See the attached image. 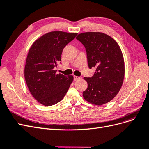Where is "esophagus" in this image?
Returning a JSON list of instances; mask_svg holds the SVG:
<instances>
[{
	"label": "esophagus",
	"mask_w": 149,
	"mask_h": 149,
	"mask_svg": "<svg viewBox=\"0 0 149 149\" xmlns=\"http://www.w3.org/2000/svg\"><path fill=\"white\" fill-rule=\"evenodd\" d=\"M81 79V77H79V76H74V81H77L79 79Z\"/></svg>",
	"instance_id": "34e87169"
}]
</instances>
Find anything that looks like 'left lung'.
<instances>
[{
  "instance_id": "1",
  "label": "left lung",
  "mask_w": 149,
  "mask_h": 149,
  "mask_svg": "<svg viewBox=\"0 0 149 149\" xmlns=\"http://www.w3.org/2000/svg\"><path fill=\"white\" fill-rule=\"evenodd\" d=\"M76 39L86 48L89 69H96L91 78H84L88 88L83 92V97L97 106L109 102L119 93L124 78V60L119 45L102 32L81 33Z\"/></svg>"
}]
</instances>
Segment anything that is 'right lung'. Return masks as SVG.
<instances>
[{
	"mask_svg": "<svg viewBox=\"0 0 149 149\" xmlns=\"http://www.w3.org/2000/svg\"><path fill=\"white\" fill-rule=\"evenodd\" d=\"M77 34L50 31L36 40L29 49L24 69L25 81L31 95L44 106L61 101L73 82V76L56 74L54 68L61 60L63 49Z\"/></svg>",
	"mask_w": 149,
	"mask_h": 149,
	"instance_id": "obj_1",
	"label": "right lung"
}]
</instances>
